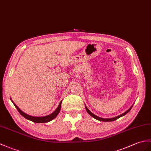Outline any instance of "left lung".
<instances>
[{"mask_svg": "<svg viewBox=\"0 0 151 151\" xmlns=\"http://www.w3.org/2000/svg\"><path fill=\"white\" fill-rule=\"evenodd\" d=\"M85 107H86V109L87 113H88L92 117H93L94 118L96 119V120H100V121H102V122H112V121H114V120H117V119H118L119 118L123 116H124V115H125L127 113H128L130 111V110L132 109V106L130 108H129L127 111H125L124 113L122 114H120V115H119V116H116V117H114V118H100V117H99V116H97L96 115H95V114H94L93 113H92L91 112V111L88 109H87V107H86V105H85Z\"/></svg>", "mask_w": 151, "mask_h": 151, "instance_id": "left-lung-1", "label": "left lung"}]
</instances>
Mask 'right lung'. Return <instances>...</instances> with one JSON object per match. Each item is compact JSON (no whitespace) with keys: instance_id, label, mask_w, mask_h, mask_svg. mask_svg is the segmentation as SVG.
I'll use <instances>...</instances> for the list:
<instances>
[{"instance_id":"obj_1","label":"right lung","mask_w":151,"mask_h":151,"mask_svg":"<svg viewBox=\"0 0 151 151\" xmlns=\"http://www.w3.org/2000/svg\"><path fill=\"white\" fill-rule=\"evenodd\" d=\"M12 101L14 106H15V107H16L17 109L18 110V111L19 112V113L22 115L23 117H24L30 121H32L33 122H35V123H46V122H50V121L53 120V119L55 118H56V116H57L58 114V113H60V109H61V104H62V101H61L60 103V104H59L58 107L57 108V109H56L52 113L49 114V115H47V116H45L37 117V116H33L28 115V114H26L25 113H24L23 111H21L20 109L17 106V105L14 103L12 100Z\"/></svg>"}]
</instances>
